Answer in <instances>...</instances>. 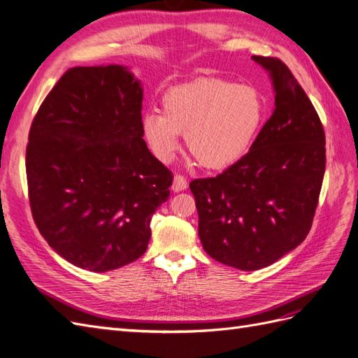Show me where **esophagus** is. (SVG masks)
Listing matches in <instances>:
<instances>
[{"label":"esophagus","instance_id":"34e87169","mask_svg":"<svg viewBox=\"0 0 358 358\" xmlns=\"http://www.w3.org/2000/svg\"><path fill=\"white\" fill-rule=\"evenodd\" d=\"M171 188H173V191H175V192L183 191V189L188 188V182L182 175H176L175 179H173V187Z\"/></svg>","mask_w":358,"mask_h":358}]
</instances>
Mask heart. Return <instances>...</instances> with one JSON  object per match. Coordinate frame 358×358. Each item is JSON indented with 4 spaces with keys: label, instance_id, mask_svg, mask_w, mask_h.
<instances>
[{
    "label": "heart",
    "instance_id": "heart-1",
    "mask_svg": "<svg viewBox=\"0 0 358 358\" xmlns=\"http://www.w3.org/2000/svg\"><path fill=\"white\" fill-rule=\"evenodd\" d=\"M162 113L148 112L142 131L152 154L170 161L185 133L188 154L209 170L236 164L252 146L264 122L266 101L255 86L200 78L162 96Z\"/></svg>",
    "mask_w": 358,
    "mask_h": 358
}]
</instances>
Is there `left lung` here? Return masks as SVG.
Listing matches in <instances>:
<instances>
[{"label": "left lung", "mask_w": 358, "mask_h": 358, "mask_svg": "<svg viewBox=\"0 0 358 358\" xmlns=\"http://www.w3.org/2000/svg\"><path fill=\"white\" fill-rule=\"evenodd\" d=\"M252 59L273 82L272 116L242 159L189 183L204 251L249 272L306 239L326 171V134L306 92L280 59Z\"/></svg>", "instance_id": "obj_1"}]
</instances>
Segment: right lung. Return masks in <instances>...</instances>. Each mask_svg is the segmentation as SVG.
<instances>
[{
    "mask_svg": "<svg viewBox=\"0 0 358 358\" xmlns=\"http://www.w3.org/2000/svg\"><path fill=\"white\" fill-rule=\"evenodd\" d=\"M143 90L122 66L74 67L31 124L27 180L32 218L69 263L109 272L142 257L171 171L142 138Z\"/></svg>",
    "mask_w": 358,
    "mask_h": 358,
    "instance_id": "right-lung-1",
    "label": "right lung"
}]
</instances>
